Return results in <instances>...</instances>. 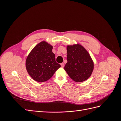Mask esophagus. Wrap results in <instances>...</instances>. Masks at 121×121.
I'll list each match as a JSON object with an SVG mask.
<instances>
[{"instance_id": "obj_1", "label": "esophagus", "mask_w": 121, "mask_h": 121, "mask_svg": "<svg viewBox=\"0 0 121 121\" xmlns=\"http://www.w3.org/2000/svg\"><path fill=\"white\" fill-rule=\"evenodd\" d=\"M60 65H61V66L62 68L64 67V63H61V64H60Z\"/></svg>"}]
</instances>
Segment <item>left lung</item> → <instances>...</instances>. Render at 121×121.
Instances as JSON below:
<instances>
[{"label": "left lung", "mask_w": 121, "mask_h": 121, "mask_svg": "<svg viewBox=\"0 0 121 121\" xmlns=\"http://www.w3.org/2000/svg\"><path fill=\"white\" fill-rule=\"evenodd\" d=\"M67 63L64 69L73 80L83 82L92 74L94 63L88 52L81 45H68Z\"/></svg>", "instance_id": "obj_1"}]
</instances>
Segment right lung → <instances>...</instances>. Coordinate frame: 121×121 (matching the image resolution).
<instances>
[{
    "mask_svg": "<svg viewBox=\"0 0 121 121\" xmlns=\"http://www.w3.org/2000/svg\"><path fill=\"white\" fill-rule=\"evenodd\" d=\"M52 48V46L43 41L36 45L28 56L26 67L29 75L35 81H47L60 67L56 61Z\"/></svg>",
    "mask_w": 121,
    "mask_h": 121,
    "instance_id": "obj_1",
    "label": "right lung"
}]
</instances>
